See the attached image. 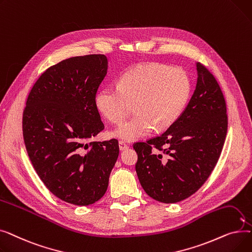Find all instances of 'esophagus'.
<instances>
[{
  "label": "esophagus",
  "mask_w": 252,
  "mask_h": 252,
  "mask_svg": "<svg viewBox=\"0 0 252 252\" xmlns=\"http://www.w3.org/2000/svg\"><path fill=\"white\" fill-rule=\"evenodd\" d=\"M118 145H119V150L121 151H124V150H126L127 148H128V146L125 143V142H123V141H121L118 143Z\"/></svg>",
  "instance_id": "obj_1"
}]
</instances>
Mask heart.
Segmentation results:
<instances>
[{
	"mask_svg": "<svg viewBox=\"0 0 252 252\" xmlns=\"http://www.w3.org/2000/svg\"><path fill=\"white\" fill-rule=\"evenodd\" d=\"M189 75L180 68L147 63L131 68L118 79L117 87L102 88L96 95L99 112L112 124H121L133 110L129 121L112 130V137L133 142L157 129L173 126L191 96Z\"/></svg>",
	"mask_w": 252,
	"mask_h": 252,
	"instance_id": "1",
	"label": "heart"
}]
</instances>
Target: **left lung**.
<instances>
[{"label": "left lung", "instance_id": "8db88e82", "mask_svg": "<svg viewBox=\"0 0 252 252\" xmlns=\"http://www.w3.org/2000/svg\"><path fill=\"white\" fill-rule=\"evenodd\" d=\"M197 84L178 121L160 136L137 142L136 171L153 199L176 203L206 182L220 156L228 129L227 105L215 76L196 63Z\"/></svg>", "mask_w": 252, "mask_h": 252}]
</instances>
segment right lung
Wrapping results in <instances>:
<instances>
[{
	"label": "right lung",
	"mask_w": 252,
	"mask_h": 252,
	"mask_svg": "<svg viewBox=\"0 0 252 252\" xmlns=\"http://www.w3.org/2000/svg\"><path fill=\"white\" fill-rule=\"evenodd\" d=\"M107 67L102 54L65 59L38 77L26 100L22 130L30 159L50 192L70 204L101 199L118 157L116 139L89 143L104 129L96 94Z\"/></svg>",
	"instance_id": "add662e5"
}]
</instances>
